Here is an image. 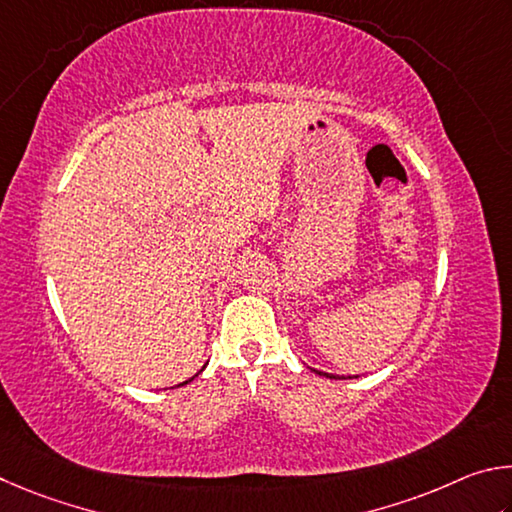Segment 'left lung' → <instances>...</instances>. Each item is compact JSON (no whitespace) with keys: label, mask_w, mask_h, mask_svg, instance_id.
Listing matches in <instances>:
<instances>
[{"label":"left lung","mask_w":512,"mask_h":512,"mask_svg":"<svg viewBox=\"0 0 512 512\" xmlns=\"http://www.w3.org/2000/svg\"><path fill=\"white\" fill-rule=\"evenodd\" d=\"M312 371H315L317 375H324V378H328V380H346V378H337V375H333V373H324V371H317V369H312ZM355 378H357V375H355Z\"/></svg>","instance_id":"obj_1"}]
</instances>
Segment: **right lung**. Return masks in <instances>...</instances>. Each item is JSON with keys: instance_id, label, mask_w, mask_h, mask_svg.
<instances>
[{"instance_id": "right-lung-1", "label": "right lung", "mask_w": 512, "mask_h": 512, "mask_svg": "<svg viewBox=\"0 0 512 512\" xmlns=\"http://www.w3.org/2000/svg\"><path fill=\"white\" fill-rule=\"evenodd\" d=\"M202 369H204V366H202ZM193 378H195V375H193ZM193 378H191V380H193ZM191 380H186V382H182V387H184V384H188V382H191ZM177 387H179V384H177Z\"/></svg>"}]
</instances>
